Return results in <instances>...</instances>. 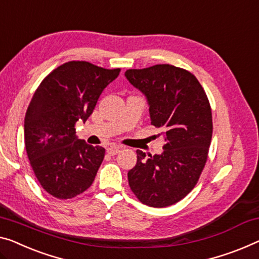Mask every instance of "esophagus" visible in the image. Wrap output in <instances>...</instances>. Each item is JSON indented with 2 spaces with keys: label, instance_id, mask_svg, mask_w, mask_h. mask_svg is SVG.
<instances>
[{
  "label": "esophagus",
  "instance_id": "34e87169",
  "mask_svg": "<svg viewBox=\"0 0 259 259\" xmlns=\"http://www.w3.org/2000/svg\"><path fill=\"white\" fill-rule=\"evenodd\" d=\"M119 151H121V146H116V145L109 146V148L107 149V152L109 153L110 156H115V154H117Z\"/></svg>",
  "mask_w": 259,
  "mask_h": 259
}]
</instances>
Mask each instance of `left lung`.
<instances>
[{
	"label": "left lung",
	"instance_id": "obj_1",
	"mask_svg": "<svg viewBox=\"0 0 259 259\" xmlns=\"http://www.w3.org/2000/svg\"><path fill=\"white\" fill-rule=\"evenodd\" d=\"M124 75L145 95L151 124L165 140L160 154L146 157L137 150L129 186L144 204L171 206L194 188L207 161L213 134L209 101L191 72L172 65L128 69Z\"/></svg>",
	"mask_w": 259,
	"mask_h": 259
}]
</instances>
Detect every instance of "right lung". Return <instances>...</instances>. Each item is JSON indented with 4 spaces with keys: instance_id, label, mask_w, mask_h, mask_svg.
I'll return each instance as SVG.
<instances>
[{
    "instance_id": "obj_1",
    "label": "right lung",
    "mask_w": 259,
    "mask_h": 259,
    "mask_svg": "<svg viewBox=\"0 0 259 259\" xmlns=\"http://www.w3.org/2000/svg\"><path fill=\"white\" fill-rule=\"evenodd\" d=\"M119 71L68 61L34 92L24 118L25 149L41 187L55 198H74L94 181L105 149L79 140L74 125L87 121Z\"/></svg>"
}]
</instances>
